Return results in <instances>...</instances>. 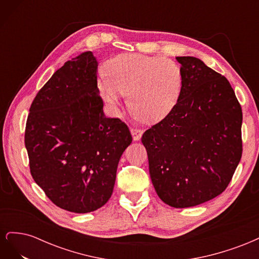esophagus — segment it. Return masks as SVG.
<instances>
[{
  "label": "esophagus",
  "mask_w": 259,
  "mask_h": 259,
  "mask_svg": "<svg viewBox=\"0 0 259 259\" xmlns=\"http://www.w3.org/2000/svg\"><path fill=\"white\" fill-rule=\"evenodd\" d=\"M143 130H139V128H132L131 130V134L133 136V139H134V142H138V140L142 138L143 136Z\"/></svg>",
  "instance_id": "obj_1"
}]
</instances>
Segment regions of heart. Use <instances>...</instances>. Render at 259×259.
<instances>
[{"label":"heart","instance_id":"1","mask_svg":"<svg viewBox=\"0 0 259 259\" xmlns=\"http://www.w3.org/2000/svg\"><path fill=\"white\" fill-rule=\"evenodd\" d=\"M105 70L108 76L97 79V91L109 109L120 110L123 94L139 119L158 123L173 110L183 84L180 67L175 61L145 56L142 54H121L109 59Z\"/></svg>","mask_w":259,"mask_h":259}]
</instances>
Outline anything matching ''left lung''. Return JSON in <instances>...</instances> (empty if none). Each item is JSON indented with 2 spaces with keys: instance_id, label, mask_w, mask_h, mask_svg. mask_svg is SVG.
I'll return each mask as SVG.
<instances>
[{
  "instance_id": "obj_1",
  "label": "left lung",
  "mask_w": 259,
  "mask_h": 259,
  "mask_svg": "<svg viewBox=\"0 0 259 259\" xmlns=\"http://www.w3.org/2000/svg\"><path fill=\"white\" fill-rule=\"evenodd\" d=\"M177 104L144 133L149 173L159 198L176 208L202 204L229 185L242 156V109L229 81L191 56Z\"/></svg>"
}]
</instances>
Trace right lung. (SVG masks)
I'll list each match as a JSON object with an SVG mask.
<instances>
[{
    "label": "right lung",
    "instance_id": "right-lung-1",
    "mask_svg": "<svg viewBox=\"0 0 259 259\" xmlns=\"http://www.w3.org/2000/svg\"><path fill=\"white\" fill-rule=\"evenodd\" d=\"M98 62L84 52L65 62L37 93L25 145L30 171L58 207L84 214L111 198L128 127L107 117L97 91Z\"/></svg>",
    "mask_w": 259,
    "mask_h": 259
}]
</instances>
